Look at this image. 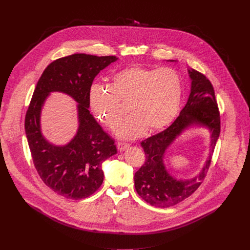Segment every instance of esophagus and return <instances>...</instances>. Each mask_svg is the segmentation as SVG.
<instances>
[{
  "label": "esophagus",
  "instance_id": "1",
  "mask_svg": "<svg viewBox=\"0 0 250 250\" xmlns=\"http://www.w3.org/2000/svg\"><path fill=\"white\" fill-rule=\"evenodd\" d=\"M117 147L120 151H124L125 149H127L129 147L128 144H125V142H118L117 144Z\"/></svg>",
  "mask_w": 250,
  "mask_h": 250
}]
</instances>
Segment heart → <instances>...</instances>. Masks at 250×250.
<instances>
[{"instance_id": "heart-1", "label": "heart", "mask_w": 250, "mask_h": 250, "mask_svg": "<svg viewBox=\"0 0 250 250\" xmlns=\"http://www.w3.org/2000/svg\"><path fill=\"white\" fill-rule=\"evenodd\" d=\"M182 79L172 68L129 66L117 72L109 87L95 84L89 92L91 110L97 120L114 129L123 117L122 104L128 103L131 115L117 128L123 139H135L168 126L180 110Z\"/></svg>"}]
</instances>
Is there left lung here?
I'll list each match as a JSON object with an SVG mask.
<instances>
[{
	"label": "left lung",
	"mask_w": 250,
	"mask_h": 250,
	"mask_svg": "<svg viewBox=\"0 0 250 250\" xmlns=\"http://www.w3.org/2000/svg\"><path fill=\"white\" fill-rule=\"evenodd\" d=\"M188 73L191 90L180 115L169 127L141 142L146 159L134 174V186L142 199L157 208L172 207L190 197L199 188L208 170L211 153L221 132L220 113L212 85L205 75L194 69H188ZM193 126L209 129V157L195 177L177 180L167 172L164 164L166 151L178 137Z\"/></svg>",
	"instance_id": "obj_1"
}]
</instances>
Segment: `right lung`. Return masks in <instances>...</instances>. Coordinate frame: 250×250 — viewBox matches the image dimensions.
<instances>
[{
    "label": "right lung",
    "mask_w": 250,
    "mask_h": 250,
    "mask_svg": "<svg viewBox=\"0 0 250 250\" xmlns=\"http://www.w3.org/2000/svg\"><path fill=\"white\" fill-rule=\"evenodd\" d=\"M116 56L75 53L50 63L33 92L25 115L24 129L31 157L44 184L68 199H85L103 183L102 164L117 153L115 141L90 114L89 92L100 71L116 62ZM53 91L78 103L79 129L64 146L49 143L41 131L44 103Z\"/></svg>",
    "instance_id": "obj_1"
}]
</instances>
